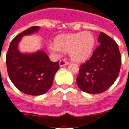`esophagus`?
Here are the masks:
<instances>
[{"instance_id": "1", "label": "esophagus", "mask_w": 129, "mask_h": 129, "mask_svg": "<svg viewBox=\"0 0 129 129\" xmlns=\"http://www.w3.org/2000/svg\"><path fill=\"white\" fill-rule=\"evenodd\" d=\"M68 64V62L67 61L64 60V59H61L59 61V66L62 67L63 66H66V65Z\"/></svg>"}]
</instances>
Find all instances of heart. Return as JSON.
Masks as SVG:
<instances>
[{
    "label": "heart",
    "instance_id": "1",
    "mask_svg": "<svg viewBox=\"0 0 129 129\" xmlns=\"http://www.w3.org/2000/svg\"><path fill=\"white\" fill-rule=\"evenodd\" d=\"M95 39L90 31L59 35L55 38L54 44L49 47L51 51L58 53L60 50L68 51L70 58L77 62L86 61L92 54Z\"/></svg>",
    "mask_w": 129,
    "mask_h": 129
}]
</instances>
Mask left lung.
<instances>
[{"instance_id": "1", "label": "left lung", "mask_w": 129, "mask_h": 129, "mask_svg": "<svg viewBox=\"0 0 129 129\" xmlns=\"http://www.w3.org/2000/svg\"><path fill=\"white\" fill-rule=\"evenodd\" d=\"M100 43L86 63L80 65L76 83L79 88L90 94H100L112 86L118 78L121 55L116 41L100 32Z\"/></svg>"}]
</instances>
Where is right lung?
Segmentation results:
<instances>
[{
	"instance_id": "add662e5",
	"label": "right lung",
	"mask_w": 129,
	"mask_h": 129,
	"mask_svg": "<svg viewBox=\"0 0 129 129\" xmlns=\"http://www.w3.org/2000/svg\"><path fill=\"white\" fill-rule=\"evenodd\" d=\"M39 28L31 27L17 35L11 41L6 56L7 72L11 82L21 92L33 96L45 94L50 89L59 68V61H51L43 51L23 54L18 50L17 45L21 37L37 31Z\"/></svg>"
}]
</instances>
